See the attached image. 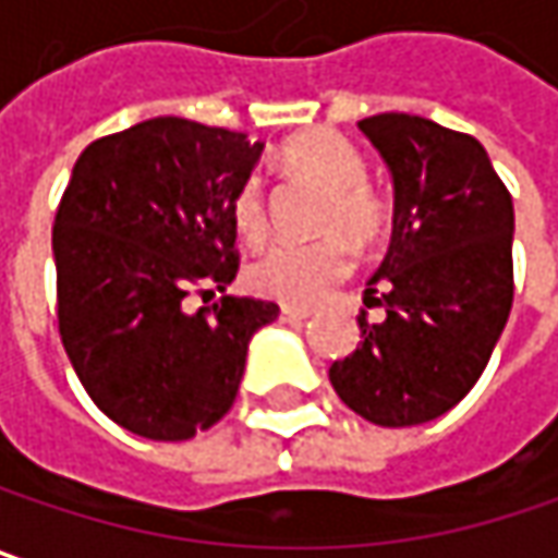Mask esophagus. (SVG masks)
<instances>
[{"label": "esophagus", "mask_w": 558, "mask_h": 558, "mask_svg": "<svg viewBox=\"0 0 558 558\" xmlns=\"http://www.w3.org/2000/svg\"><path fill=\"white\" fill-rule=\"evenodd\" d=\"M280 318H283V322H306V318H310V310L283 306V310H280Z\"/></svg>", "instance_id": "1"}]
</instances>
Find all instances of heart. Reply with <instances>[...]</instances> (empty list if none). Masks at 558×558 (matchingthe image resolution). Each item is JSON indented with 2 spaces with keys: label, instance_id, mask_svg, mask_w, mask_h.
I'll list each match as a JSON object with an SVG mask.
<instances>
[{
  "label": "heart",
  "instance_id": "1",
  "mask_svg": "<svg viewBox=\"0 0 558 558\" xmlns=\"http://www.w3.org/2000/svg\"><path fill=\"white\" fill-rule=\"evenodd\" d=\"M280 160L290 173L325 189V202L318 208L322 233H344L353 243L376 240L385 208L376 192L366 185V160L331 129H312L290 138ZM230 217L236 233L258 246L268 236V198L258 177H248L233 202ZM353 268V252L343 236H322L315 243H278L248 265V287L258 296L280 300L287 306H315L325 300Z\"/></svg>",
  "mask_w": 558,
  "mask_h": 558
}]
</instances>
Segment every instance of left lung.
Returning a JSON list of instances; mask_svg holds the SVG:
<instances>
[{"mask_svg": "<svg viewBox=\"0 0 558 558\" xmlns=\"http://www.w3.org/2000/svg\"><path fill=\"white\" fill-rule=\"evenodd\" d=\"M395 182L391 246L366 287L360 347L328 378L376 426H416L454 408L483 376L511 312L514 208L474 135L433 119H360Z\"/></svg>", "mask_w": 558, "mask_h": 558, "instance_id": "8db88e82", "label": "left lung"}]
</instances>
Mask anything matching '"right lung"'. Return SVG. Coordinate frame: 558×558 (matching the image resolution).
I'll return each instance as SVG.
<instances>
[{"label":"right lung","mask_w":558,"mask_h":558,"mask_svg":"<svg viewBox=\"0 0 558 558\" xmlns=\"http://www.w3.org/2000/svg\"><path fill=\"white\" fill-rule=\"evenodd\" d=\"M262 148L157 116L75 160L52 223L59 335L90 401L135 436L211 429L236 401L252 335L278 318L252 296L182 310L192 287L223 290L240 271L230 202Z\"/></svg>","instance_id":"add662e5"}]
</instances>
